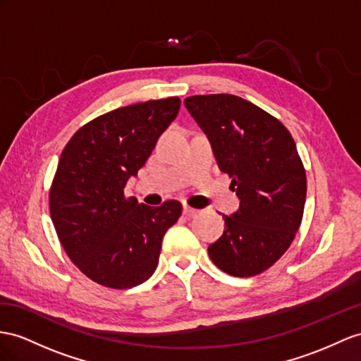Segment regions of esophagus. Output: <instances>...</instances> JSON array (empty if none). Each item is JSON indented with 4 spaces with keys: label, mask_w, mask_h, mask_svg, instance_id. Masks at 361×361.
<instances>
[{
    "label": "esophagus",
    "mask_w": 361,
    "mask_h": 361,
    "mask_svg": "<svg viewBox=\"0 0 361 361\" xmlns=\"http://www.w3.org/2000/svg\"><path fill=\"white\" fill-rule=\"evenodd\" d=\"M183 214L186 215V216H197L198 210L190 207V206H188V204H184V206H183Z\"/></svg>",
    "instance_id": "esophagus-1"
}]
</instances>
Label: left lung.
<instances>
[{
	"label": "left lung",
	"instance_id": "8db88e82",
	"mask_svg": "<svg viewBox=\"0 0 361 361\" xmlns=\"http://www.w3.org/2000/svg\"><path fill=\"white\" fill-rule=\"evenodd\" d=\"M204 131L219 171L241 200L209 256L230 276H256L288 250L303 216L307 175L288 129L252 102L233 94L184 100Z\"/></svg>",
	"mask_w": 361,
	"mask_h": 361
}]
</instances>
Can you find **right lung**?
Wrapping results in <instances>:
<instances>
[{"instance_id":"add662e5","label":"right lung","mask_w":361,"mask_h":361,"mask_svg":"<svg viewBox=\"0 0 361 361\" xmlns=\"http://www.w3.org/2000/svg\"><path fill=\"white\" fill-rule=\"evenodd\" d=\"M180 104L168 97L109 111L79 128L61 154L49 195L53 226L71 262L102 286L149 279L164 233L181 216L175 200L151 207L125 197Z\"/></svg>"}]
</instances>
